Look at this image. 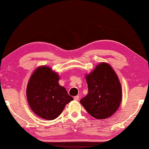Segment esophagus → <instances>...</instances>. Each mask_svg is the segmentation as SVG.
<instances>
[{
  "label": "esophagus",
  "mask_w": 149,
  "mask_h": 149,
  "mask_svg": "<svg viewBox=\"0 0 149 149\" xmlns=\"http://www.w3.org/2000/svg\"><path fill=\"white\" fill-rule=\"evenodd\" d=\"M79 98H80V96H76L74 97V100H76V101H77V100H78Z\"/></svg>",
  "instance_id": "34e87169"
}]
</instances>
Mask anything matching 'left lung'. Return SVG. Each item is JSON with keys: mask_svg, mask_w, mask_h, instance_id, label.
<instances>
[{"mask_svg": "<svg viewBox=\"0 0 149 149\" xmlns=\"http://www.w3.org/2000/svg\"><path fill=\"white\" fill-rule=\"evenodd\" d=\"M88 94L80 100L86 110L96 119L111 117L119 108L122 89L116 72L111 65L101 62L86 75Z\"/></svg>", "mask_w": 149, "mask_h": 149, "instance_id": "1", "label": "left lung"}]
</instances>
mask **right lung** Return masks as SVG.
<instances>
[{
  "label": "right lung",
  "instance_id": "right-lung-1",
  "mask_svg": "<svg viewBox=\"0 0 149 149\" xmlns=\"http://www.w3.org/2000/svg\"><path fill=\"white\" fill-rule=\"evenodd\" d=\"M57 72L46 65L38 67L28 81L26 96L33 113L43 119L58 117L65 105L73 98L58 83Z\"/></svg>",
  "mask_w": 149,
  "mask_h": 149
}]
</instances>
